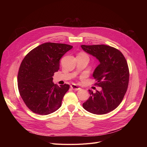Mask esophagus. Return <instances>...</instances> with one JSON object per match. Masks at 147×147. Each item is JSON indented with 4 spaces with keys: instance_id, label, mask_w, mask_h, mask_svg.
<instances>
[{
    "instance_id": "1",
    "label": "esophagus",
    "mask_w": 147,
    "mask_h": 147,
    "mask_svg": "<svg viewBox=\"0 0 147 147\" xmlns=\"http://www.w3.org/2000/svg\"><path fill=\"white\" fill-rule=\"evenodd\" d=\"M71 88L73 89V90H80L81 88L78 86V85H76V84H72L71 85Z\"/></svg>"
}]
</instances>
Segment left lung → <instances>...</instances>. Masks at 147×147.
Returning <instances> with one entry per match:
<instances>
[{"mask_svg": "<svg viewBox=\"0 0 147 147\" xmlns=\"http://www.w3.org/2000/svg\"><path fill=\"white\" fill-rule=\"evenodd\" d=\"M86 52L96 57L100 64L93 77L101 91L89 90L90 97L83 104L86 111L95 114L109 113L120 105L127 89L129 71L123 53L116 48L105 45L81 46Z\"/></svg>", "mask_w": 147, "mask_h": 147, "instance_id": "left-lung-1", "label": "left lung"}]
</instances>
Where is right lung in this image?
Returning <instances> with one entry per match:
<instances>
[{"label": "right lung", "instance_id": "add662e5", "mask_svg": "<svg viewBox=\"0 0 147 147\" xmlns=\"http://www.w3.org/2000/svg\"><path fill=\"white\" fill-rule=\"evenodd\" d=\"M73 46L45 43L29 52L23 59L18 73L20 96L34 113L48 115L59 109L69 84L58 86L52 82L59 69V59Z\"/></svg>", "mask_w": 147, "mask_h": 147}]
</instances>
